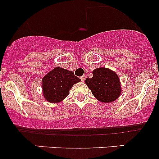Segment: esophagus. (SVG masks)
I'll return each instance as SVG.
<instances>
[{
  "mask_svg": "<svg viewBox=\"0 0 159 159\" xmlns=\"http://www.w3.org/2000/svg\"><path fill=\"white\" fill-rule=\"evenodd\" d=\"M81 80L82 81H84V80H85V76L84 75H83V76L81 77Z\"/></svg>",
  "mask_w": 159,
  "mask_h": 159,
  "instance_id": "1",
  "label": "esophagus"
}]
</instances>
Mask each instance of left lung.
<instances>
[{"instance_id":"left-lung-1","label":"left lung","mask_w":159,"mask_h":159,"mask_svg":"<svg viewBox=\"0 0 159 159\" xmlns=\"http://www.w3.org/2000/svg\"><path fill=\"white\" fill-rule=\"evenodd\" d=\"M92 74V78H86L85 83L98 100L109 103L119 97L121 92V84L115 71L100 68L94 69Z\"/></svg>"}]
</instances>
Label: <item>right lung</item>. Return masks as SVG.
Here are the masks:
<instances>
[{"label": "right lung", "mask_w": 159, "mask_h": 159, "mask_svg": "<svg viewBox=\"0 0 159 159\" xmlns=\"http://www.w3.org/2000/svg\"><path fill=\"white\" fill-rule=\"evenodd\" d=\"M81 81L73 71L57 67L48 72L42 79L44 98L51 103L63 101L69 94L72 86Z\"/></svg>", "instance_id": "add662e5"}]
</instances>
